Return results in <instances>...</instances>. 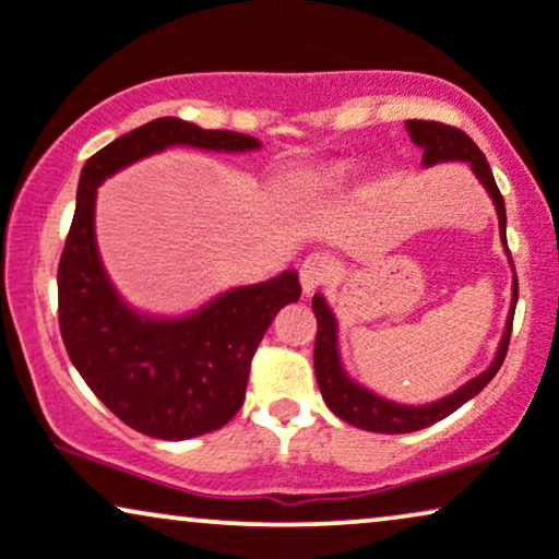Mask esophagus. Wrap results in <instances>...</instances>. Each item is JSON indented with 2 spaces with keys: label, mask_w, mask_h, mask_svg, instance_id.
Listing matches in <instances>:
<instances>
[{
  "label": "esophagus",
  "mask_w": 559,
  "mask_h": 559,
  "mask_svg": "<svg viewBox=\"0 0 559 559\" xmlns=\"http://www.w3.org/2000/svg\"><path fill=\"white\" fill-rule=\"evenodd\" d=\"M334 273H337V265H334V260L330 255H324V252H314V255H309L299 267L304 294H311L317 292L319 286L330 284Z\"/></svg>",
  "instance_id": "1"
}]
</instances>
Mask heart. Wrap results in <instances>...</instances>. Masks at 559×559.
I'll return each instance as SVG.
<instances>
[{
    "mask_svg": "<svg viewBox=\"0 0 559 559\" xmlns=\"http://www.w3.org/2000/svg\"><path fill=\"white\" fill-rule=\"evenodd\" d=\"M342 176H345V168L342 166H334V168H330L326 170V174H322L319 176V186H332V183H337V181H342Z\"/></svg>",
    "mask_w": 559,
    "mask_h": 559,
    "instance_id": "obj_1",
    "label": "heart"
}]
</instances>
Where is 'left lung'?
Instances as JSON below:
<instances>
[{
	"label": "left lung",
	"instance_id": "obj_1",
	"mask_svg": "<svg viewBox=\"0 0 559 559\" xmlns=\"http://www.w3.org/2000/svg\"><path fill=\"white\" fill-rule=\"evenodd\" d=\"M406 130H408V138L414 140V145H419L424 151L421 166H435V163H448V160L471 163L473 174L478 176V181L486 186L490 199H493L496 212H498V229H501L503 248L509 252V245H506L503 197L501 191H498L493 170H490L486 155L480 153V147L475 145L463 130L450 128V124H442V122H429V119H408ZM509 263L513 265L511 252H509ZM516 299H519V281H516V273H513L511 309H509V319H506L501 345L496 349L493 362H490L480 376H475L473 381H467L463 385V389H457L455 393H450V396L435 401V404L406 406V404H396V401L378 396V393L368 391L366 385L355 383L353 378L345 373V368H342V360H340V347H337V319H334L332 309L326 307L324 296L317 294L314 299H311V309H314V317H317L314 373H317L319 391H322L324 396V404L330 406L342 421L368 431H381V435H406V431H419L424 427H429V424H437L440 419H444V416L457 412V408L467 404L473 396H478V393L493 381V376L498 373V368H501L506 357V349H509Z\"/></svg>",
	"mask_w": 559,
	"mask_h": 559
}]
</instances>
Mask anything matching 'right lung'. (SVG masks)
Returning <instances> with one entry per match:
<instances>
[{
    "mask_svg": "<svg viewBox=\"0 0 559 559\" xmlns=\"http://www.w3.org/2000/svg\"><path fill=\"white\" fill-rule=\"evenodd\" d=\"M191 145L258 151L250 135L202 130L158 117L102 147L81 168L76 212L58 263V322L71 362L104 406L155 440H191L233 419L245 401L250 360L286 304L299 301L296 271L255 286L229 288L193 314H140L115 292L94 235L96 189L130 163Z\"/></svg>",
    "mask_w": 559,
    "mask_h": 559,
    "instance_id": "obj_1",
    "label": "right lung"
}]
</instances>
